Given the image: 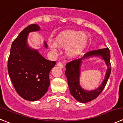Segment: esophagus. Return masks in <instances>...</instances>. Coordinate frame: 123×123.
I'll list each match as a JSON object with an SVG mask.
<instances>
[{
    "mask_svg": "<svg viewBox=\"0 0 123 123\" xmlns=\"http://www.w3.org/2000/svg\"><path fill=\"white\" fill-rule=\"evenodd\" d=\"M57 66H58V67L61 68H64V65H63V64H62L61 62H58V64H57Z\"/></svg>",
    "mask_w": 123,
    "mask_h": 123,
    "instance_id": "1",
    "label": "esophagus"
}]
</instances>
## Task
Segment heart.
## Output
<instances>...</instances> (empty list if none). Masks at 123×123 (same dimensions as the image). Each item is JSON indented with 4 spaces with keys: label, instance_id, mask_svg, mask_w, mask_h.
Listing matches in <instances>:
<instances>
[{
    "label": "heart",
    "instance_id": "obj_1",
    "mask_svg": "<svg viewBox=\"0 0 123 123\" xmlns=\"http://www.w3.org/2000/svg\"><path fill=\"white\" fill-rule=\"evenodd\" d=\"M87 42L86 33L78 31H67L56 37L55 42H49V45L52 51H57L58 47L65 48V53L70 58H76L84 50Z\"/></svg>",
    "mask_w": 123,
    "mask_h": 123
}]
</instances>
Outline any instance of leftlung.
<instances>
[{
	"label": "left lung",
	"mask_w": 123,
	"mask_h": 123,
	"mask_svg": "<svg viewBox=\"0 0 123 123\" xmlns=\"http://www.w3.org/2000/svg\"><path fill=\"white\" fill-rule=\"evenodd\" d=\"M95 57H99L104 61L107 70L104 80L99 87L94 90L87 91L83 89L80 83L81 66L84 60ZM110 59L111 53L109 49L108 48H104L89 51L85 54L81 59L72 61L66 64L65 74L68 81V86L71 95L76 100L81 103H86L93 100L99 96L105 87L111 74V64Z\"/></svg>",
	"instance_id": "left-lung-1"
}]
</instances>
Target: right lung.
<instances>
[{
	"label": "right lung",
	"mask_w": 123,
	"mask_h": 123,
	"mask_svg": "<svg viewBox=\"0 0 123 123\" xmlns=\"http://www.w3.org/2000/svg\"><path fill=\"white\" fill-rule=\"evenodd\" d=\"M40 30L37 24L23 30L11 45L8 61V74L15 90L22 98L31 101L39 100L47 93L49 74L56 63L46 59L28 44L29 33ZM43 46L47 49L45 41Z\"/></svg>",
	"instance_id": "obj_1"
}]
</instances>
